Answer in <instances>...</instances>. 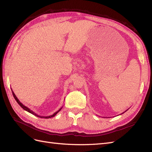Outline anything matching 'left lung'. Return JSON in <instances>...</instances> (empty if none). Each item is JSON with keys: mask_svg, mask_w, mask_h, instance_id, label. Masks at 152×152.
<instances>
[{"mask_svg": "<svg viewBox=\"0 0 152 152\" xmlns=\"http://www.w3.org/2000/svg\"><path fill=\"white\" fill-rule=\"evenodd\" d=\"M127 110H126V111H127Z\"/></svg>", "mask_w": 152, "mask_h": 152, "instance_id": "1", "label": "left lung"}]
</instances>
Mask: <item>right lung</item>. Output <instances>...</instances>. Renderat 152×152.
I'll list each match as a JSON object with an SVG mask.
<instances>
[{
	"instance_id": "1",
	"label": "right lung",
	"mask_w": 152,
	"mask_h": 152,
	"mask_svg": "<svg viewBox=\"0 0 152 152\" xmlns=\"http://www.w3.org/2000/svg\"><path fill=\"white\" fill-rule=\"evenodd\" d=\"M11 91H12V94H13V96H14V98H15V99H16V101L17 102V103L20 104V107L23 109V110H26V111H27L28 112H29V113H31V114H33V115H35V116H37V117H40V118H51V117H54L55 115H56L60 111V110H61V108H63V107L61 108H59L57 112H56L55 113H54L53 115H49V116H40V115H37V113H35V112H34L33 111H32V110H31L29 108H28L27 107H26V106H25L23 104H22L20 102V100L18 99V98L16 97V96L15 95V94L14 93V92H13V91L11 89Z\"/></svg>"
}]
</instances>
